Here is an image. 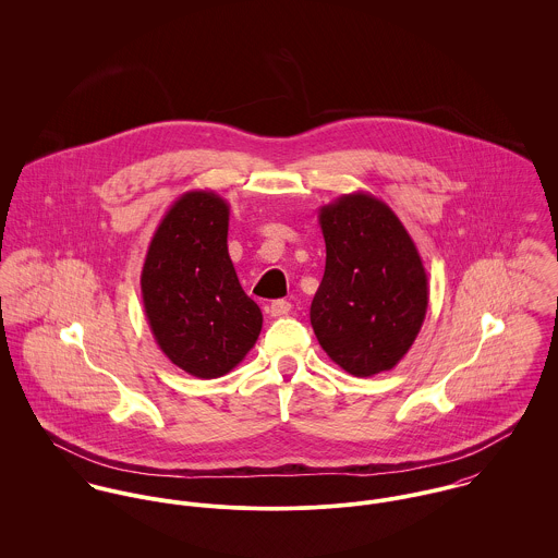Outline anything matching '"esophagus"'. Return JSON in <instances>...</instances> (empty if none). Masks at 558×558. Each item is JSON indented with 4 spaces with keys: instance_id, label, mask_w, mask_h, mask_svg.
Masks as SVG:
<instances>
[{
    "instance_id": "1",
    "label": "esophagus",
    "mask_w": 558,
    "mask_h": 558,
    "mask_svg": "<svg viewBox=\"0 0 558 558\" xmlns=\"http://www.w3.org/2000/svg\"><path fill=\"white\" fill-rule=\"evenodd\" d=\"M268 312H270L272 318H281V316H288L292 312V305L288 301H283V299L281 301H272Z\"/></svg>"
}]
</instances>
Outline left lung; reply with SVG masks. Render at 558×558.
<instances>
[{
  "instance_id": "obj_1",
  "label": "left lung",
  "mask_w": 558,
  "mask_h": 558,
  "mask_svg": "<svg viewBox=\"0 0 558 558\" xmlns=\"http://www.w3.org/2000/svg\"><path fill=\"white\" fill-rule=\"evenodd\" d=\"M326 266L312 303L322 350L356 378L389 372L427 314V272L398 215L354 191L322 206Z\"/></svg>"
}]
</instances>
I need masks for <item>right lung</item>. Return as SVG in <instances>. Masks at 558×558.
<instances>
[{
    "label": "right lung",
    "mask_w": 558,
    "mask_h": 558,
    "mask_svg": "<svg viewBox=\"0 0 558 558\" xmlns=\"http://www.w3.org/2000/svg\"><path fill=\"white\" fill-rule=\"evenodd\" d=\"M230 204L182 193L160 219L142 268L146 318L162 354L195 378L230 374L255 345L262 312L228 251Z\"/></svg>",
    "instance_id": "right-lung-1"
}]
</instances>
